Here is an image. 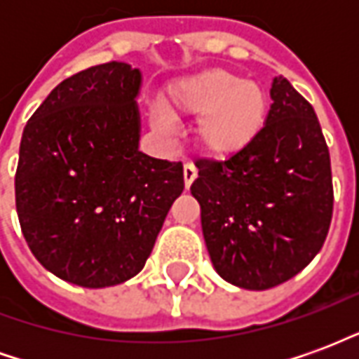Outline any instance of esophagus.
<instances>
[{
  "instance_id": "esophagus-1",
  "label": "esophagus",
  "mask_w": 359,
  "mask_h": 359,
  "mask_svg": "<svg viewBox=\"0 0 359 359\" xmlns=\"http://www.w3.org/2000/svg\"><path fill=\"white\" fill-rule=\"evenodd\" d=\"M184 187H187V190L190 187H192V182L196 180V177H198V169H196L194 165L192 163H187L184 165Z\"/></svg>"
}]
</instances>
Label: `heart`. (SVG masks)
<instances>
[{
	"mask_svg": "<svg viewBox=\"0 0 359 359\" xmlns=\"http://www.w3.org/2000/svg\"><path fill=\"white\" fill-rule=\"evenodd\" d=\"M171 117H198V148L213 159H231L248 151L262 136L269 117V97L262 84L211 67L167 86L163 107L151 109V123L169 133Z\"/></svg>",
	"mask_w": 359,
	"mask_h": 359,
	"instance_id": "b5f03b06",
	"label": "heart"
}]
</instances>
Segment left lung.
I'll use <instances>...</instances> for the list:
<instances>
[{"label":"left lung","mask_w":359,"mask_h":359,"mask_svg":"<svg viewBox=\"0 0 359 359\" xmlns=\"http://www.w3.org/2000/svg\"><path fill=\"white\" fill-rule=\"evenodd\" d=\"M269 94L256 144L225 161L200 159L190 187L211 264L246 290L298 275L323 246L332 217L331 157L316 111L285 76L273 79Z\"/></svg>","instance_id":"8db88e82"}]
</instances>
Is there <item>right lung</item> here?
Instances as JSON below:
<instances>
[{
    "instance_id": "add662e5",
    "label": "right lung",
    "mask_w": 359,
    "mask_h": 359,
    "mask_svg": "<svg viewBox=\"0 0 359 359\" xmlns=\"http://www.w3.org/2000/svg\"><path fill=\"white\" fill-rule=\"evenodd\" d=\"M140 69L109 61L73 74L22 130L15 200L34 257L55 277L105 288L138 275L182 163L140 151Z\"/></svg>"
}]
</instances>
